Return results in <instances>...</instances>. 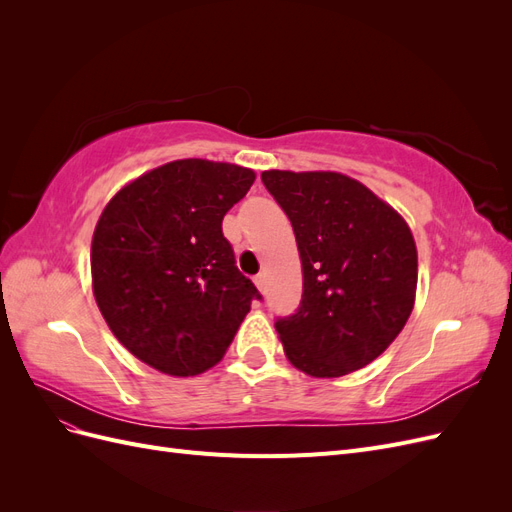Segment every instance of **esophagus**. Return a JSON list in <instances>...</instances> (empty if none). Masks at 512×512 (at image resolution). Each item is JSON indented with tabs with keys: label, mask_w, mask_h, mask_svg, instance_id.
I'll return each mask as SVG.
<instances>
[{
	"label": "esophagus",
	"mask_w": 512,
	"mask_h": 512,
	"mask_svg": "<svg viewBox=\"0 0 512 512\" xmlns=\"http://www.w3.org/2000/svg\"><path fill=\"white\" fill-rule=\"evenodd\" d=\"M254 284H256V288L265 294L267 292V275L265 273H258L256 277H254Z\"/></svg>",
	"instance_id": "esophagus-1"
}]
</instances>
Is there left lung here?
Wrapping results in <instances>:
<instances>
[{
    "mask_svg": "<svg viewBox=\"0 0 512 512\" xmlns=\"http://www.w3.org/2000/svg\"><path fill=\"white\" fill-rule=\"evenodd\" d=\"M269 194L297 237L303 297L275 320L288 361L339 378L391 346L412 314L418 260L406 220L356 179L265 170Z\"/></svg>",
    "mask_w": 512,
    "mask_h": 512,
    "instance_id": "8db88e82",
    "label": "left lung"
}]
</instances>
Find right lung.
<instances>
[{
  "instance_id": "right-lung-1",
  "label": "right lung",
  "mask_w": 512,
  "mask_h": 512,
  "mask_svg": "<svg viewBox=\"0 0 512 512\" xmlns=\"http://www.w3.org/2000/svg\"><path fill=\"white\" fill-rule=\"evenodd\" d=\"M254 170L177 160L121 188L91 241L94 297L108 329L136 359L168 376H196L222 361L252 301L222 232Z\"/></svg>"
}]
</instances>
